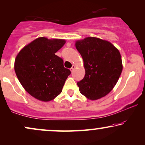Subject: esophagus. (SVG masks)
<instances>
[{
  "instance_id": "34e87169",
  "label": "esophagus",
  "mask_w": 145,
  "mask_h": 145,
  "mask_svg": "<svg viewBox=\"0 0 145 145\" xmlns=\"http://www.w3.org/2000/svg\"><path fill=\"white\" fill-rule=\"evenodd\" d=\"M74 69H75V66H74V65H72V67H71V71H72H72H74Z\"/></svg>"
}]
</instances>
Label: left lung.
Listing matches in <instances>:
<instances>
[{"mask_svg": "<svg viewBox=\"0 0 145 145\" xmlns=\"http://www.w3.org/2000/svg\"><path fill=\"white\" fill-rule=\"evenodd\" d=\"M76 48L84 61L85 76L77 82L80 93L95 100L108 94L122 72L120 51L109 41L88 37L77 41Z\"/></svg>", "mask_w": 145, "mask_h": 145, "instance_id": "left-lung-1", "label": "left lung"}]
</instances>
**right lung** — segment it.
<instances>
[{
	"label": "right lung",
	"instance_id": "right-lung-1",
	"mask_svg": "<svg viewBox=\"0 0 145 145\" xmlns=\"http://www.w3.org/2000/svg\"><path fill=\"white\" fill-rule=\"evenodd\" d=\"M64 39L39 37L25 46L15 59L14 70L20 82L31 96L48 102L62 92L71 71L55 55Z\"/></svg>",
	"mask_w": 145,
	"mask_h": 145
}]
</instances>
